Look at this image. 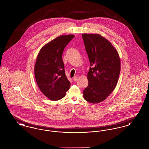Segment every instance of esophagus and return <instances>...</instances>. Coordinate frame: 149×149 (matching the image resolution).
Wrapping results in <instances>:
<instances>
[{
	"label": "esophagus",
	"instance_id": "34e87169",
	"mask_svg": "<svg viewBox=\"0 0 149 149\" xmlns=\"http://www.w3.org/2000/svg\"><path fill=\"white\" fill-rule=\"evenodd\" d=\"M73 80H74V81H78V77H74L73 78Z\"/></svg>",
	"mask_w": 149,
	"mask_h": 149
}]
</instances>
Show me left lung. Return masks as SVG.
I'll return each instance as SVG.
<instances>
[{
  "label": "left lung",
  "instance_id": "1",
  "mask_svg": "<svg viewBox=\"0 0 149 149\" xmlns=\"http://www.w3.org/2000/svg\"><path fill=\"white\" fill-rule=\"evenodd\" d=\"M82 37L91 66L88 86L84 98L92 103L104 100L115 89L120 71L118 52L113 45L99 34L83 33Z\"/></svg>",
  "mask_w": 149,
  "mask_h": 149
}]
</instances>
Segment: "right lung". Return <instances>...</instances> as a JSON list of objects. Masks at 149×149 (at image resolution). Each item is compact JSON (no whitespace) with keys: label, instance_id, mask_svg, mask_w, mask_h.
Wrapping results in <instances>:
<instances>
[{"label":"right lung","instance_id":"1","mask_svg":"<svg viewBox=\"0 0 149 149\" xmlns=\"http://www.w3.org/2000/svg\"><path fill=\"white\" fill-rule=\"evenodd\" d=\"M74 35L57 37L45 44L40 51L35 65V76L38 88L51 100L64 98L69 89L70 82L64 70L62 55Z\"/></svg>","mask_w":149,"mask_h":149}]
</instances>
